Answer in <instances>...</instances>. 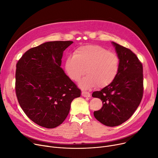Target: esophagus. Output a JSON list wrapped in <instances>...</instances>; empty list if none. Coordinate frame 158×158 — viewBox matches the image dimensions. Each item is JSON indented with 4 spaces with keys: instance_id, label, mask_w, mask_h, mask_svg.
Segmentation results:
<instances>
[{
    "instance_id": "34e87169",
    "label": "esophagus",
    "mask_w": 158,
    "mask_h": 158,
    "mask_svg": "<svg viewBox=\"0 0 158 158\" xmlns=\"http://www.w3.org/2000/svg\"><path fill=\"white\" fill-rule=\"evenodd\" d=\"M82 95L85 97H90V94L88 92H82Z\"/></svg>"
}]
</instances>
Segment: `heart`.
<instances>
[{
  "instance_id": "heart-1",
  "label": "heart",
  "mask_w": 158,
  "mask_h": 158,
  "mask_svg": "<svg viewBox=\"0 0 158 158\" xmlns=\"http://www.w3.org/2000/svg\"><path fill=\"white\" fill-rule=\"evenodd\" d=\"M120 61L117 54L96 45L82 46L75 50L73 56L65 60L64 68L68 76L78 81L86 73L87 76L79 82L85 89L96 85L104 88L110 85L117 77Z\"/></svg>"
}]
</instances>
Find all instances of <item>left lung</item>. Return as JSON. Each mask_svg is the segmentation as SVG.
<instances>
[{"label":"left lung","instance_id":"left-lung-1","mask_svg":"<svg viewBox=\"0 0 158 158\" xmlns=\"http://www.w3.org/2000/svg\"><path fill=\"white\" fill-rule=\"evenodd\" d=\"M112 44L120 58V70L111 83L92 94L102 101V108L94 113L104 125L114 127L127 121L138 108L143 94V66L130 49Z\"/></svg>","mask_w":158,"mask_h":158}]
</instances>
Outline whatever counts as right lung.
<instances>
[{
	"mask_svg": "<svg viewBox=\"0 0 158 158\" xmlns=\"http://www.w3.org/2000/svg\"><path fill=\"white\" fill-rule=\"evenodd\" d=\"M72 41H48L30 48L16 63L15 91L27 117L48 129L61 124L81 90L61 67L63 53Z\"/></svg>",
	"mask_w": 158,
	"mask_h": 158,
	"instance_id": "right-lung-1",
	"label": "right lung"
}]
</instances>
